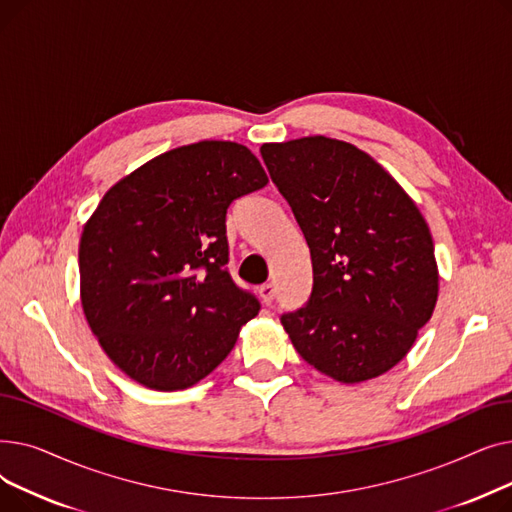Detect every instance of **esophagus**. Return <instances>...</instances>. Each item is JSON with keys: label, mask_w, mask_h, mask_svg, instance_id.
<instances>
[{"label": "esophagus", "mask_w": 512, "mask_h": 512, "mask_svg": "<svg viewBox=\"0 0 512 512\" xmlns=\"http://www.w3.org/2000/svg\"><path fill=\"white\" fill-rule=\"evenodd\" d=\"M259 297H261V301H263L265 305H272V301H274V297H276L274 284H263V286L259 288Z\"/></svg>", "instance_id": "esophagus-1"}]
</instances>
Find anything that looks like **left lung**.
<instances>
[{
  "label": "left lung",
  "instance_id": "obj_1",
  "mask_svg": "<svg viewBox=\"0 0 512 512\" xmlns=\"http://www.w3.org/2000/svg\"><path fill=\"white\" fill-rule=\"evenodd\" d=\"M261 157L311 251L305 307L280 317L297 353L342 384L405 359L434 313V240L411 197L351 143H265Z\"/></svg>",
  "mask_w": 512,
  "mask_h": 512
}]
</instances>
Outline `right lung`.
<instances>
[{
    "label": "right lung",
    "instance_id": "right-lung-1",
    "mask_svg": "<svg viewBox=\"0 0 512 512\" xmlns=\"http://www.w3.org/2000/svg\"><path fill=\"white\" fill-rule=\"evenodd\" d=\"M265 184L245 145L201 141L161 153L103 195L80 236V301L128 378L184 390L228 357L261 305L226 267V213Z\"/></svg>",
    "mask_w": 512,
    "mask_h": 512
}]
</instances>
